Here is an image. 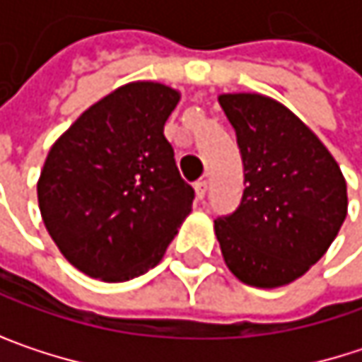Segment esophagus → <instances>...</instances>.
<instances>
[{"label": "esophagus", "instance_id": "34e87169", "mask_svg": "<svg viewBox=\"0 0 362 362\" xmlns=\"http://www.w3.org/2000/svg\"><path fill=\"white\" fill-rule=\"evenodd\" d=\"M205 192H207V180L194 182V194H197V199H203Z\"/></svg>", "mask_w": 362, "mask_h": 362}]
</instances>
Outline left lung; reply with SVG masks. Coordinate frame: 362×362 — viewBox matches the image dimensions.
<instances>
[{"label": "left lung", "instance_id": "obj_1", "mask_svg": "<svg viewBox=\"0 0 362 362\" xmlns=\"http://www.w3.org/2000/svg\"><path fill=\"white\" fill-rule=\"evenodd\" d=\"M241 148V205L214 220L228 270L245 285L274 289L317 264L346 214L344 174L319 136L287 107L262 94H220Z\"/></svg>", "mask_w": 362, "mask_h": 362}]
</instances>
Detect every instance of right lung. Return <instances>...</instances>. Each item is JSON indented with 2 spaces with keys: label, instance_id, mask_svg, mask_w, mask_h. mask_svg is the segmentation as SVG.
<instances>
[{
  "label": "right lung",
  "instance_id": "add662e5",
  "mask_svg": "<svg viewBox=\"0 0 362 362\" xmlns=\"http://www.w3.org/2000/svg\"><path fill=\"white\" fill-rule=\"evenodd\" d=\"M180 92L132 81L79 115L52 144L37 201L60 253L83 274L121 283L155 268L194 190L180 178L163 125Z\"/></svg>",
  "mask_w": 362,
  "mask_h": 362
}]
</instances>
